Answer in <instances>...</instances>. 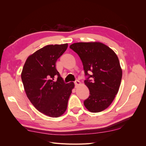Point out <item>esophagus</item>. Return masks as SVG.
<instances>
[{
    "mask_svg": "<svg viewBox=\"0 0 146 146\" xmlns=\"http://www.w3.org/2000/svg\"><path fill=\"white\" fill-rule=\"evenodd\" d=\"M74 84H75V86H77L78 85H79L80 84V81H78V80H76V81L74 82Z\"/></svg>",
    "mask_w": 146,
    "mask_h": 146,
    "instance_id": "obj_1",
    "label": "esophagus"
}]
</instances>
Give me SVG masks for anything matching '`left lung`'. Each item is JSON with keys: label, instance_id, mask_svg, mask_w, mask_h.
Segmentation results:
<instances>
[{"label": "left lung", "instance_id": "obj_1", "mask_svg": "<svg viewBox=\"0 0 146 146\" xmlns=\"http://www.w3.org/2000/svg\"><path fill=\"white\" fill-rule=\"evenodd\" d=\"M69 48L80 57L86 77L90 95L84 105L92 113L103 111L112 103L121 85L122 72L116 54L100 42H77Z\"/></svg>", "mask_w": 146, "mask_h": 146}]
</instances>
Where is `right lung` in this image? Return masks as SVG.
I'll return each mask as SVG.
<instances>
[{
    "mask_svg": "<svg viewBox=\"0 0 146 146\" xmlns=\"http://www.w3.org/2000/svg\"><path fill=\"white\" fill-rule=\"evenodd\" d=\"M67 48L68 44H64L40 48L28 57L21 74L31 103L39 111L52 117H59L65 112L74 87L73 82L64 83L56 68L57 60Z\"/></svg>",
    "mask_w": 146,
    "mask_h": 146,
    "instance_id": "obj_1",
    "label": "right lung"
}]
</instances>
